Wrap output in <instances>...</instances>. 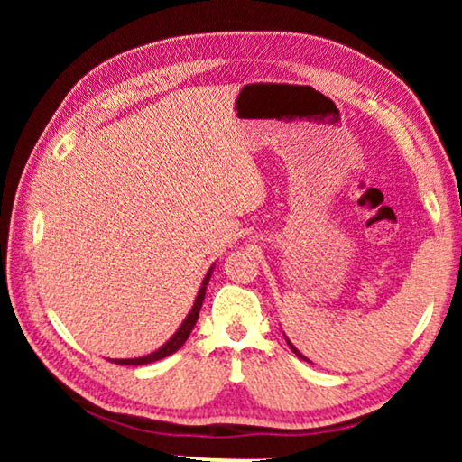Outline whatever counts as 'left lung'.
Masks as SVG:
<instances>
[{"label": "left lung", "mask_w": 462, "mask_h": 462, "mask_svg": "<svg viewBox=\"0 0 462 462\" xmlns=\"http://www.w3.org/2000/svg\"><path fill=\"white\" fill-rule=\"evenodd\" d=\"M287 344H289V348H291V350H293V353H295L297 356H300V358H303V361H308V358H306V356H303V355L300 353V350H297V348L293 346V344H291V342H289V340H287Z\"/></svg>", "instance_id": "obj_1"}]
</instances>
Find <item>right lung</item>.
Instances as JSON below:
<instances>
[{"label": "right lung", "instance_id": "1", "mask_svg": "<svg viewBox=\"0 0 462 462\" xmlns=\"http://www.w3.org/2000/svg\"><path fill=\"white\" fill-rule=\"evenodd\" d=\"M209 277H212V269L208 271L206 279H203L201 289H199L198 297H195V303H193V308H191V311H189V316L185 318V322H183L181 328H179V330L175 332L173 338H171L167 344H162V346H161L159 350H156V353H152V355H146V356H140V358H112V363H116V365H146V363L161 361V358H165V356H169V355L177 353V350L181 348L183 344H185V340L189 338L193 326H195V322H198L199 310H201V303H203V297H206V285L209 283Z\"/></svg>", "mask_w": 462, "mask_h": 462}]
</instances>
